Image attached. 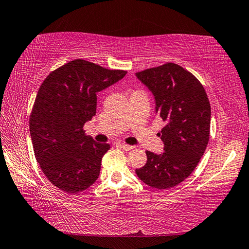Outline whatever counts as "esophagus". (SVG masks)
Returning a JSON list of instances; mask_svg holds the SVG:
<instances>
[{"label":"esophagus","instance_id":"esophagus-1","mask_svg":"<svg viewBox=\"0 0 249 249\" xmlns=\"http://www.w3.org/2000/svg\"><path fill=\"white\" fill-rule=\"evenodd\" d=\"M119 146L121 147V149H123L125 151H130V150L135 149L133 145H127V144H124V143H119Z\"/></svg>","mask_w":249,"mask_h":249}]
</instances>
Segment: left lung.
<instances>
[{"label": "left lung", "instance_id": "8db88e82", "mask_svg": "<svg viewBox=\"0 0 249 249\" xmlns=\"http://www.w3.org/2000/svg\"><path fill=\"white\" fill-rule=\"evenodd\" d=\"M136 77L152 92L155 112L165 122L158 133L165 152L146 151V163L136 173L151 187L171 188L192 174L208 145V95L192 72L174 63L136 72Z\"/></svg>", "mask_w": 249, "mask_h": 249}]
</instances>
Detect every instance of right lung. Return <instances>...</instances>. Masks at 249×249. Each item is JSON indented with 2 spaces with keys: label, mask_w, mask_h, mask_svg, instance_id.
Segmentation results:
<instances>
[{
  "label": "right lung",
  "mask_w": 249,
  "mask_h": 249,
  "mask_svg": "<svg viewBox=\"0 0 249 249\" xmlns=\"http://www.w3.org/2000/svg\"><path fill=\"white\" fill-rule=\"evenodd\" d=\"M127 73L77 59L50 72L41 84L30 116L37 162L63 192L77 194L98 178L107 143L87 136L83 126L96 114V93Z\"/></svg>",
  "instance_id": "obj_1"
}]
</instances>
